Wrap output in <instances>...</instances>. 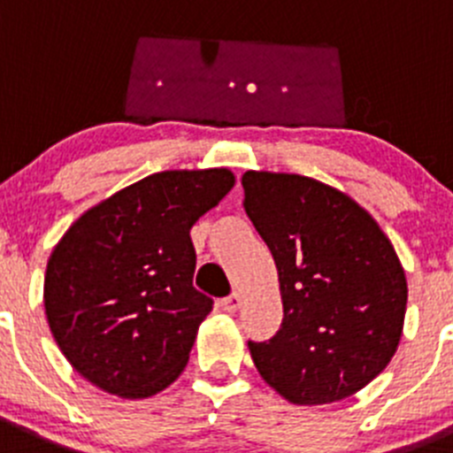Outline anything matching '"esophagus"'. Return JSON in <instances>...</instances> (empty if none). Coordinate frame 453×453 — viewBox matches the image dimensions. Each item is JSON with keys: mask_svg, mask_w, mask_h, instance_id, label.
<instances>
[{"mask_svg": "<svg viewBox=\"0 0 453 453\" xmlns=\"http://www.w3.org/2000/svg\"><path fill=\"white\" fill-rule=\"evenodd\" d=\"M241 303H243V295L241 293H232V295H227V297L221 299V308L226 312H236L241 308Z\"/></svg>", "mask_w": 453, "mask_h": 453, "instance_id": "34e87169", "label": "esophagus"}]
</instances>
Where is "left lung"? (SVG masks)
I'll return each instance as SVG.
<instances>
[{
    "label": "left lung",
    "mask_w": 453,
    "mask_h": 453,
    "mask_svg": "<svg viewBox=\"0 0 453 453\" xmlns=\"http://www.w3.org/2000/svg\"><path fill=\"white\" fill-rule=\"evenodd\" d=\"M243 207L273 252L284 319L248 342L261 378L293 404L349 398L398 350L407 277L378 221L340 189L246 172Z\"/></svg>",
    "instance_id": "obj_1"
}]
</instances>
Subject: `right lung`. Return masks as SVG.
Segmentation results:
<instances>
[{"label":"right lung","instance_id":"1","mask_svg":"<svg viewBox=\"0 0 453 453\" xmlns=\"http://www.w3.org/2000/svg\"><path fill=\"white\" fill-rule=\"evenodd\" d=\"M232 188L226 167L158 172L66 230L46 265L44 311L84 380L138 400L179 378L214 303L192 286L189 230Z\"/></svg>","mask_w":453,"mask_h":453}]
</instances>
